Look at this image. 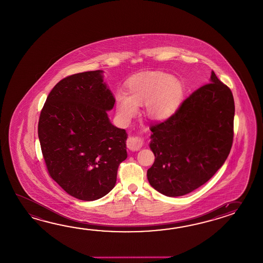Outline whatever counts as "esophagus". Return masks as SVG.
I'll return each instance as SVG.
<instances>
[{
    "label": "esophagus",
    "instance_id": "esophagus-1",
    "mask_svg": "<svg viewBox=\"0 0 263 263\" xmlns=\"http://www.w3.org/2000/svg\"><path fill=\"white\" fill-rule=\"evenodd\" d=\"M126 145L130 151H139L143 146V140L140 137H129L126 141Z\"/></svg>",
    "mask_w": 263,
    "mask_h": 263
}]
</instances>
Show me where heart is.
Returning <instances> with one entry per match:
<instances>
[{
  "label": "heart",
  "instance_id": "obj_1",
  "mask_svg": "<svg viewBox=\"0 0 263 263\" xmlns=\"http://www.w3.org/2000/svg\"><path fill=\"white\" fill-rule=\"evenodd\" d=\"M126 93L115 95L117 116L124 123L135 117L139 105L144 104L146 116L155 121L172 117L184 98L182 82L175 76L160 70L139 73L129 79Z\"/></svg>",
  "mask_w": 263,
  "mask_h": 263
}]
</instances>
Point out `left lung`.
Here are the masks:
<instances>
[{
    "instance_id": "obj_1",
    "label": "left lung",
    "mask_w": 263,
    "mask_h": 263,
    "mask_svg": "<svg viewBox=\"0 0 263 263\" xmlns=\"http://www.w3.org/2000/svg\"><path fill=\"white\" fill-rule=\"evenodd\" d=\"M233 94L212 70L210 83L195 90L175 114L151 126L155 162L150 185L170 197L204 185L227 160L233 142Z\"/></svg>"
}]
</instances>
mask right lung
<instances>
[{"mask_svg": "<svg viewBox=\"0 0 263 263\" xmlns=\"http://www.w3.org/2000/svg\"><path fill=\"white\" fill-rule=\"evenodd\" d=\"M103 70L68 76L47 97L39 139L49 175L83 201L102 198L115 187L118 167L127 158L124 129L110 123L115 98Z\"/></svg>", "mask_w": 263, "mask_h": 263, "instance_id": "right-lung-1", "label": "right lung"}]
</instances>
